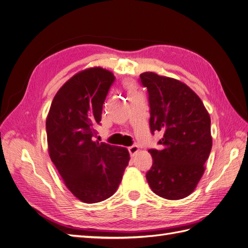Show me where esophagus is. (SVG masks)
Returning a JSON list of instances; mask_svg holds the SVG:
<instances>
[{
    "label": "esophagus",
    "mask_w": 248,
    "mask_h": 248,
    "mask_svg": "<svg viewBox=\"0 0 248 248\" xmlns=\"http://www.w3.org/2000/svg\"><path fill=\"white\" fill-rule=\"evenodd\" d=\"M139 146L138 145H132V146H130L129 148H128V151H129V153H130V155L131 156H134V154H136L138 151H139Z\"/></svg>",
    "instance_id": "esophagus-1"
}]
</instances>
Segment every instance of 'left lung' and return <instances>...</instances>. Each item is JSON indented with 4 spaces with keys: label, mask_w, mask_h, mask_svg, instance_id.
Here are the masks:
<instances>
[{
    "label": "left lung",
    "mask_w": 248,
    "mask_h": 248,
    "mask_svg": "<svg viewBox=\"0 0 248 248\" xmlns=\"http://www.w3.org/2000/svg\"><path fill=\"white\" fill-rule=\"evenodd\" d=\"M147 88L150 130L163 136L160 150L150 149L153 164L146 178L154 193L180 200L196 188L212 148L211 120L192 90L175 78L154 72L140 76Z\"/></svg>",
    "instance_id": "left-lung-1"
}]
</instances>
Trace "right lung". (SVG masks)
Instances as JSON below:
<instances>
[{"label": "right lung", "instance_id": "obj_1", "mask_svg": "<svg viewBox=\"0 0 248 248\" xmlns=\"http://www.w3.org/2000/svg\"><path fill=\"white\" fill-rule=\"evenodd\" d=\"M115 79L100 67L78 72L59 90L46 119L50 159L67 188L89 204L116 192L130 159L126 148L95 140Z\"/></svg>", "mask_w": 248, "mask_h": 248}]
</instances>
